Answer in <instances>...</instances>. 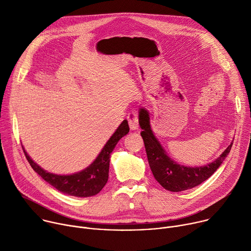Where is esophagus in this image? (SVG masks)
Returning a JSON list of instances; mask_svg holds the SVG:
<instances>
[{"mask_svg": "<svg viewBox=\"0 0 251 251\" xmlns=\"http://www.w3.org/2000/svg\"><path fill=\"white\" fill-rule=\"evenodd\" d=\"M128 123L131 130H138L139 128V121H138V115L136 111H132L128 114Z\"/></svg>", "mask_w": 251, "mask_h": 251, "instance_id": "1", "label": "esophagus"}]
</instances>
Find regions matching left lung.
<instances>
[{
  "mask_svg": "<svg viewBox=\"0 0 251 251\" xmlns=\"http://www.w3.org/2000/svg\"><path fill=\"white\" fill-rule=\"evenodd\" d=\"M139 125L142 129L141 136L144 141L149 166L154 177L164 189L171 192L186 191L204 182L219 169L232 146V143H230L220 157L209 164L188 167L177 164L168 156L152 130L149 112L144 107L139 109Z\"/></svg>",
  "mask_w": 251,
  "mask_h": 251,
  "instance_id": "8db88e82",
  "label": "left lung"
}]
</instances>
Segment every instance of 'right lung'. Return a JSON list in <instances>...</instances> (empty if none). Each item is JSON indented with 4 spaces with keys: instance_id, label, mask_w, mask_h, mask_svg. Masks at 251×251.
Returning <instances> with one entry per match:
<instances>
[{
    "instance_id": "right-lung-1",
    "label": "right lung",
    "mask_w": 251,
    "mask_h": 251,
    "mask_svg": "<svg viewBox=\"0 0 251 251\" xmlns=\"http://www.w3.org/2000/svg\"><path fill=\"white\" fill-rule=\"evenodd\" d=\"M129 132L128 121L124 120L102 148L96 159L84 170L71 175H56L40 167L28 156L25 148L24 153L33 171L60 193L78 198L97 195L108 181L110 154L118 141Z\"/></svg>"
}]
</instances>
